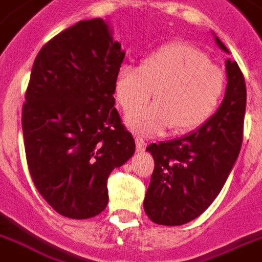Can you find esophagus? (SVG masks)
<instances>
[{"instance_id": "34e87169", "label": "esophagus", "mask_w": 262, "mask_h": 262, "mask_svg": "<svg viewBox=\"0 0 262 262\" xmlns=\"http://www.w3.org/2000/svg\"><path fill=\"white\" fill-rule=\"evenodd\" d=\"M136 147H137V151H144L145 147H147V143H145L143 139L136 137Z\"/></svg>"}]
</instances>
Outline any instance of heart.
<instances>
[{"label": "heart", "instance_id": "obj_1", "mask_svg": "<svg viewBox=\"0 0 262 262\" xmlns=\"http://www.w3.org/2000/svg\"><path fill=\"white\" fill-rule=\"evenodd\" d=\"M156 103L127 117L133 129L159 133L171 126L187 133L211 118L224 92V76L205 53L185 42H172L149 51L140 67L123 63L115 77L117 100L133 113L151 99Z\"/></svg>", "mask_w": 262, "mask_h": 262}]
</instances>
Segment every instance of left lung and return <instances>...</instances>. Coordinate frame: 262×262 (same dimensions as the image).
Masks as SVG:
<instances>
[{"label":"left lung","mask_w":262,"mask_h":262,"mask_svg":"<svg viewBox=\"0 0 262 262\" xmlns=\"http://www.w3.org/2000/svg\"><path fill=\"white\" fill-rule=\"evenodd\" d=\"M217 46L230 53L215 36ZM227 88L220 107L189 135L148 145L155 168L144 199L148 217L182 226L199 217L224 186L244 139L246 84L235 61L226 59Z\"/></svg>","instance_id":"1"}]
</instances>
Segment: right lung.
Segmentation results:
<instances>
[{
	"instance_id": "add662e5",
	"label": "right lung",
	"mask_w": 262,
	"mask_h": 262,
	"mask_svg": "<svg viewBox=\"0 0 262 262\" xmlns=\"http://www.w3.org/2000/svg\"><path fill=\"white\" fill-rule=\"evenodd\" d=\"M123 58L103 18L69 27L35 58L21 114L27 163L39 193L65 217L104 211L108 175L135 154L113 96Z\"/></svg>"
}]
</instances>
